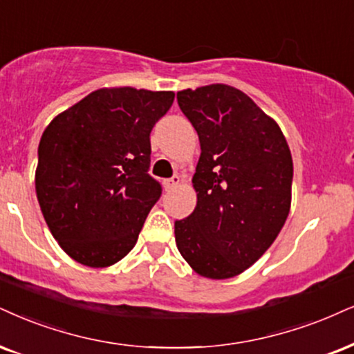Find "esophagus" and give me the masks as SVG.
I'll return each mask as SVG.
<instances>
[{
  "label": "esophagus",
  "instance_id": "1",
  "mask_svg": "<svg viewBox=\"0 0 354 354\" xmlns=\"http://www.w3.org/2000/svg\"><path fill=\"white\" fill-rule=\"evenodd\" d=\"M180 180H182V178L178 177V176H174L172 178H167V180L164 182V187H165V190H172L174 187H177L178 184H180Z\"/></svg>",
  "mask_w": 354,
  "mask_h": 354
}]
</instances>
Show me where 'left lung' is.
<instances>
[{
	"label": "left lung",
	"mask_w": 354,
	"mask_h": 354,
	"mask_svg": "<svg viewBox=\"0 0 354 354\" xmlns=\"http://www.w3.org/2000/svg\"><path fill=\"white\" fill-rule=\"evenodd\" d=\"M177 102L202 149L192 178L197 207L176 221L177 250L198 276L234 277L269 250L289 215V144L276 121L234 86L180 90Z\"/></svg>",
	"instance_id": "8db88e82"
}]
</instances>
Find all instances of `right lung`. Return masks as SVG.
<instances>
[{
	"label": "right lung",
	"mask_w": 354,
	"mask_h": 354,
	"mask_svg": "<svg viewBox=\"0 0 354 354\" xmlns=\"http://www.w3.org/2000/svg\"><path fill=\"white\" fill-rule=\"evenodd\" d=\"M174 91L111 86L59 113L39 142L36 195L59 246L108 268L133 250L160 185L147 174L149 134Z\"/></svg>",
	"instance_id": "add662e5"
}]
</instances>
